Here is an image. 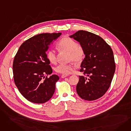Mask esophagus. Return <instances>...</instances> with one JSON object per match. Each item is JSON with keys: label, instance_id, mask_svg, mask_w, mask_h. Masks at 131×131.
I'll return each instance as SVG.
<instances>
[{"label": "esophagus", "instance_id": "esophagus-1", "mask_svg": "<svg viewBox=\"0 0 131 131\" xmlns=\"http://www.w3.org/2000/svg\"><path fill=\"white\" fill-rule=\"evenodd\" d=\"M69 76V75H65V74H63V75H61V78H66V77H68Z\"/></svg>", "mask_w": 131, "mask_h": 131}]
</instances>
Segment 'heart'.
Returning <instances> with one entry per match:
<instances>
[{
	"label": "heart",
	"instance_id": "obj_1",
	"mask_svg": "<svg viewBox=\"0 0 131 131\" xmlns=\"http://www.w3.org/2000/svg\"><path fill=\"white\" fill-rule=\"evenodd\" d=\"M58 48L60 50H65L69 53L68 59L75 63L79 64L83 59L84 55L83 48L72 38L65 37L61 39L58 43ZM46 56L51 63L54 64L56 62V54L53 50H48ZM73 68L71 64H60L56 67L55 70L58 73L67 75L71 73Z\"/></svg>",
	"mask_w": 131,
	"mask_h": 131
}]
</instances>
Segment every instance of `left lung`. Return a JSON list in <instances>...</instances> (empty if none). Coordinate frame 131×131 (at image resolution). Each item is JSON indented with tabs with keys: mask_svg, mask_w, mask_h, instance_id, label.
Returning <instances> with one entry per match:
<instances>
[{
	"mask_svg": "<svg viewBox=\"0 0 131 131\" xmlns=\"http://www.w3.org/2000/svg\"><path fill=\"white\" fill-rule=\"evenodd\" d=\"M70 37L80 43L85 54L80 72L86 77L79 76L77 93L85 100L98 99L107 92L114 77L113 51L102 38L90 32L80 30Z\"/></svg>",
	"mask_w": 131,
	"mask_h": 131,
	"instance_id": "8db88e82",
	"label": "left lung"
}]
</instances>
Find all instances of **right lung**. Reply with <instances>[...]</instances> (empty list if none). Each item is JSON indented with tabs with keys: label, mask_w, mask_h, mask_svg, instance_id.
<instances>
[{
	"label": "right lung",
	"mask_w": 131,
	"mask_h": 131,
	"mask_svg": "<svg viewBox=\"0 0 131 131\" xmlns=\"http://www.w3.org/2000/svg\"><path fill=\"white\" fill-rule=\"evenodd\" d=\"M61 33H42L26 40L19 48L13 65L14 80L19 92L30 102L43 104L48 101L55 91L59 79L53 74L46 51L59 38Z\"/></svg>",
	"instance_id": "1"
}]
</instances>
